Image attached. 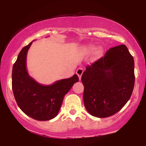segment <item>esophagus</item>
I'll use <instances>...</instances> for the list:
<instances>
[{
    "label": "esophagus",
    "mask_w": 146,
    "mask_h": 146,
    "mask_svg": "<svg viewBox=\"0 0 146 146\" xmlns=\"http://www.w3.org/2000/svg\"><path fill=\"white\" fill-rule=\"evenodd\" d=\"M83 72H84V70H83V68H79L77 70L76 73H77V75H78V78H79V79H80V80H81L82 75Z\"/></svg>",
    "instance_id": "34e87169"
}]
</instances>
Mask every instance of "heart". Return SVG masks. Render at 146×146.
I'll return each mask as SVG.
<instances>
[{
    "instance_id": "heart-1",
    "label": "heart",
    "mask_w": 146,
    "mask_h": 146,
    "mask_svg": "<svg viewBox=\"0 0 146 146\" xmlns=\"http://www.w3.org/2000/svg\"><path fill=\"white\" fill-rule=\"evenodd\" d=\"M95 46H93V45H88V46H87L86 47V51L88 52V53H92V52H93L95 50ZM103 53V51L101 49V48H100V49H98V51H97L96 53H95V56L97 57H99L100 56L102 55V53Z\"/></svg>"
}]
</instances>
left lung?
Here are the masks:
<instances>
[{"label": "left lung", "instance_id": "8db88e82", "mask_svg": "<svg viewBox=\"0 0 146 146\" xmlns=\"http://www.w3.org/2000/svg\"><path fill=\"white\" fill-rule=\"evenodd\" d=\"M135 80L134 58L126 46L110 48L82 75L87 111L100 118L115 115L131 97Z\"/></svg>", "mask_w": 146, "mask_h": 146}]
</instances>
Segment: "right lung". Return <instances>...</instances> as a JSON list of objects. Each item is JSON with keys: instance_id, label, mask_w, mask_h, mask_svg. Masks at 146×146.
<instances>
[{"instance_id": "add662e5", "label": "right lung", "mask_w": 146, "mask_h": 146, "mask_svg": "<svg viewBox=\"0 0 146 146\" xmlns=\"http://www.w3.org/2000/svg\"><path fill=\"white\" fill-rule=\"evenodd\" d=\"M32 42L23 48L12 69V90L19 108L38 121H48L57 116L64 95L79 81L75 74L51 85L40 84L30 77L26 68L27 54Z\"/></svg>"}]
</instances>
